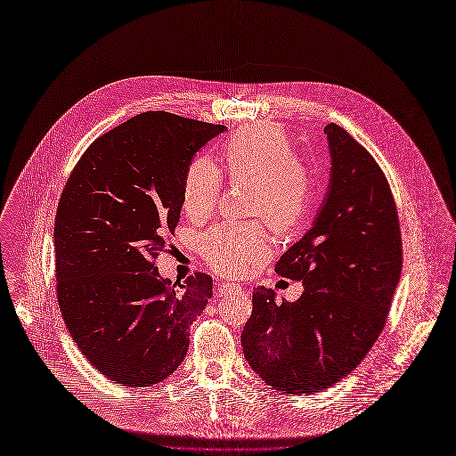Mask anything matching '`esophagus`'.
Returning <instances> with one entry per match:
<instances>
[{
	"label": "esophagus",
	"instance_id": "34e87169",
	"mask_svg": "<svg viewBox=\"0 0 456 456\" xmlns=\"http://www.w3.org/2000/svg\"><path fill=\"white\" fill-rule=\"evenodd\" d=\"M242 287L239 285V283H232V281H226V283H221V287H219V294L223 296V294H228V292H232V290H240Z\"/></svg>",
	"mask_w": 456,
	"mask_h": 456
}]
</instances>
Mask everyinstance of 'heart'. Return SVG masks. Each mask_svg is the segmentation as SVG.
Instances as JSON below:
<instances>
[{
	"mask_svg": "<svg viewBox=\"0 0 456 456\" xmlns=\"http://www.w3.org/2000/svg\"><path fill=\"white\" fill-rule=\"evenodd\" d=\"M224 171L233 185H248L246 210L264 217L276 232H290L306 217L314 178L296 159L287 134L276 125H249L240 128L223 150ZM221 192V175L205 159L194 160L183 180V208L192 219H207L216 210ZM200 251L221 274H242L249 265L269 255V237L262 221H226L200 239Z\"/></svg>",
	"mask_w": 456,
	"mask_h": 456,
	"instance_id": "1",
	"label": "heart"
}]
</instances>
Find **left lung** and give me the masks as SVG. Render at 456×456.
Segmentation results:
<instances>
[{"label":"left lung","instance_id":"left-lung-1","mask_svg":"<svg viewBox=\"0 0 456 456\" xmlns=\"http://www.w3.org/2000/svg\"><path fill=\"white\" fill-rule=\"evenodd\" d=\"M331 178L314 226L274 271L303 281L294 303L253 289L240 342L249 367L289 394L321 392L347 376L381 333L403 246L388 182L372 155L335 123L324 126Z\"/></svg>","mask_w":456,"mask_h":456}]
</instances>
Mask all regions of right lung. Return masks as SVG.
I'll use <instances>...</instances> for the list:
<instances>
[{"label": "right lung", "instance_id": "add662e5", "mask_svg": "<svg viewBox=\"0 0 456 456\" xmlns=\"http://www.w3.org/2000/svg\"><path fill=\"white\" fill-rule=\"evenodd\" d=\"M226 126L155 110L98 137L55 217L57 299L86 358L116 383L148 387L183 362L212 278L164 280L155 258L175 233L196 151Z\"/></svg>", "mask_w": 456, "mask_h": 456}]
</instances>
